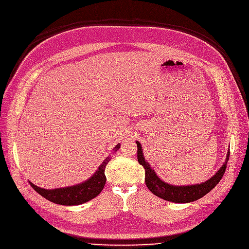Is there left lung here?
Listing matches in <instances>:
<instances>
[{"label":"left lung","mask_w":249,"mask_h":249,"mask_svg":"<svg viewBox=\"0 0 249 249\" xmlns=\"http://www.w3.org/2000/svg\"><path fill=\"white\" fill-rule=\"evenodd\" d=\"M136 144H137V160H138V163L145 169V183L147 187L153 194L162 198V199L175 202V203L193 202L197 199H199V198L203 197L204 195H206L208 192H210L222 179L226 172L227 164L230 158V151H229L226 162L223 165V167L216 173L214 177H212L207 181L202 182L200 184L187 185V186H176V185H171L164 182L157 177L155 172L151 169L150 165L145 161L140 143L136 141Z\"/></svg>","instance_id":"left-lung-1"}]
</instances>
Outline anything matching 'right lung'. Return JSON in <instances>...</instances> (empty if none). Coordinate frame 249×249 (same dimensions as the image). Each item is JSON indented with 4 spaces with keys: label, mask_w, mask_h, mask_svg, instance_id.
<instances>
[{
    "label": "right lung",
    "mask_w": 249,
    "mask_h": 249,
    "mask_svg": "<svg viewBox=\"0 0 249 249\" xmlns=\"http://www.w3.org/2000/svg\"><path fill=\"white\" fill-rule=\"evenodd\" d=\"M120 147V143L116 145V147L113 149L112 154H115ZM111 159L112 156H108L89 179L78 185L57 189H44L36 186L30 181L29 183L35 191H37L41 196L46 198L49 201L66 206L79 205L93 199L102 191L107 180L105 176V169Z\"/></svg>",
    "instance_id": "add662e5"
}]
</instances>
